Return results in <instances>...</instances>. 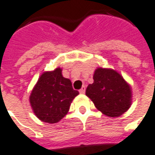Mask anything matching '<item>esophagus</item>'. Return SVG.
<instances>
[{
    "label": "esophagus",
    "mask_w": 155,
    "mask_h": 155,
    "mask_svg": "<svg viewBox=\"0 0 155 155\" xmlns=\"http://www.w3.org/2000/svg\"><path fill=\"white\" fill-rule=\"evenodd\" d=\"M85 92H86V87H85V86H82V88L80 90V93L84 94Z\"/></svg>",
    "instance_id": "34e87169"
}]
</instances>
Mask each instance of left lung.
Wrapping results in <instances>:
<instances>
[{
  "label": "left lung",
  "instance_id": "left-lung-1",
  "mask_svg": "<svg viewBox=\"0 0 155 155\" xmlns=\"http://www.w3.org/2000/svg\"><path fill=\"white\" fill-rule=\"evenodd\" d=\"M93 80V83L86 88V95L104 114L119 117L130 108L131 87L116 70L97 68L94 71Z\"/></svg>",
  "mask_w": 155,
  "mask_h": 155
}]
</instances>
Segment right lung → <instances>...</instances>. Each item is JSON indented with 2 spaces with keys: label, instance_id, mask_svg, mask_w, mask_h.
<instances>
[{
  "label": "right lung",
  "instance_id": "add662e5",
  "mask_svg": "<svg viewBox=\"0 0 155 155\" xmlns=\"http://www.w3.org/2000/svg\"><path fill=\"white\" fill-rule=\"evenodd\" d=\"M78 94L79 91L74 90L70 80L63 76L58 67L41 74L30 93L29 103L39 120L54 124L68 114Z\"/></svg>",
  "mask_w": 155,
  "mask_h": 155
}]
</instances>
